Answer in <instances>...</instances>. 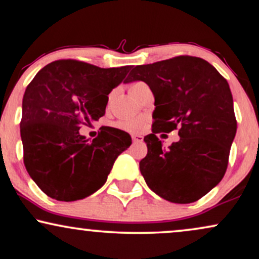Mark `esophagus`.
Segmentation results:
<instances>
[{"mask_svg": "<svg viewBox=\"0 0 259 259\" xmlns=\"http://www.w3.org/2000/svg\"><path fill=\"white\" fill-rule=\"evenodd\" d=\"M134 142H141L143 140V136L140 135V134H133L132 135Z\"/></svg>", "mask_w": 259, "mask_h": 259, "instance_id": "obj_1", "label": "esophagus"}]
</instances>
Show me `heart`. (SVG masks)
<instances>
[{
	"mask_svg": "<svg viewBox=\"0 0 259 259\" xmlns=\"http://www.w3.org/2000/svg\"><path fill=\"white\" fill-rule=\"evenodd\" d=\"M145 83L142 82H134L129 85V92L134 93L136 89L140 88V87L143 85ZM118 127L124 130H130V132H136V130H140L143 126V120L139 119V118H133V119H124L119 120L116 124Z\"/></svg>",
	"mask_w": 259,
	"mask_h": 259,
	"instance_id": "heart-1",
	"label": "heart"
}]
</instances>
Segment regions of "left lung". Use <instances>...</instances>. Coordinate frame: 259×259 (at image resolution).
<instances>
[{"mask_svg":"<svg viewBox=\"0 0 259 259\" xmlns=\"http://www.w3.org/2000/svg\"><path fill=\"white\" fill-rule=\"evenodd\" d=\"M143 80L154 95V123L140 171L149 188L176 204L194 202L223 179L236 134L227 79L206 60L181 55L135 66L126 83ZM179 129L167 149L156 135Z\"/></svg>","mask_w":259,"mask_h":259,"instance_id":"left-lung-1","label":"left lung"}]
</instances>
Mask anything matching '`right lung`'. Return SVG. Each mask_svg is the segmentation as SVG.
I'll list each match as a JSON object with an SVG mask.
<instances>
[{"label":"right lung","mask_w":259,"mask_h":259,"mask_svg":"<svg viewBox=\"0 0 259 259\" xmlns=\"http://www.w3.org/2000/svg\"><path fill=\"white\" fill-rule=\"evenodd\" d=\"M130 66L101 68L57 60L45 66L23 98L24 164L40 191L59 201L89 197L105 185L114 160L132 145L123 130L102 126L88 142L79 134L105 114L108 94Z\"/></svg>","instance_id":"1"}]
</instances>
